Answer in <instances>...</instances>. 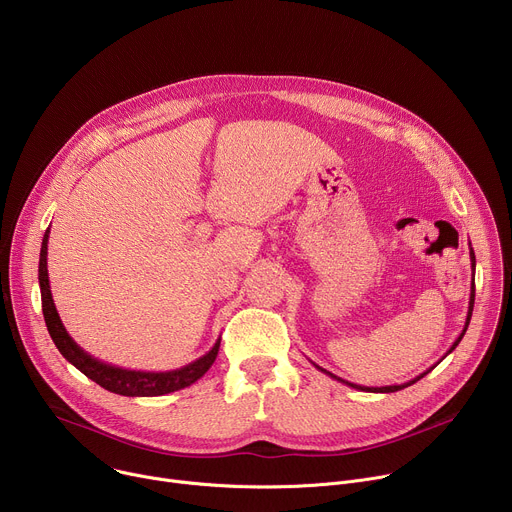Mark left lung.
Masks as SVG:
<instances>
[{"mask_svg": "<svg viewBox=\"0 0 512 512\" xmlns=\"http://www.w3.org/2000/svg\"><path fill=\"white\" fill-rule=\"evenodd\" d=\"M470 261H472V287H470V304H468V314H466V324H464V330L460 332V336L456 338V342L450 346V350L444 354V356H448L458 344H460V340L464 338V334H466V330H468V324H470V318H472V310H474V271H476V257H474V251H472V247H470ZM437 364V362H435ZM435 364L431 369H427L425 373H421V375H417L415 379H411V381H407V383H403V385H387V387H362V385H354V383H348V381H344V379H340V377H336V375H332V373H328L326 369H322V367H318V364H314L316 369H320L322 373H326L328 377H332V379H336V381H340V383H344V385H348V387H352V389H358V391H367V393H395V391H401V389H405V387H409V385H413V383H417L419 379H423L427 373H431L433 369H435Z\"/></svg>", "mask_w": 512, "mask_h": 512, "instance_id": "obj_1", "label": "left lung"}]
</instances>
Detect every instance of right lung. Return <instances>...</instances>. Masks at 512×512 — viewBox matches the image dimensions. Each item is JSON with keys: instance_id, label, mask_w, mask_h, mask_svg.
Returning <instances> with one entry per match:
<instances>
[{"instance_id": "right-lung-1", "label": "right lung", "mask_w": 512, "mask_h": 512, "mask_svg": "<svg viewBox=\"0 0 512 512\" xmlns=\"http://www.w3.org/2000/svg\"><path fill=\"white\" fill-rule=\"evenodd\" d=\"M48 235L50 227L44 233L42 239V249H40V265H38V281H40V296H42V314L46 320V328L50 332L52 342L60 350V354L77 367L83 375H87L91 381L101 385L103 389L123 395V397H158V395H168L174 391H180L184 387H190L196 383L210 367L218 354V346H221V338L214 342V346L196 358L194 362L186 364L182 369L176 371H166V373H150V371H129L115 367V364H107L89 352H85L75 340L70 338L66 332L54 300H52V291H50V281H48Z\"/></svg>"}]
</instances>
